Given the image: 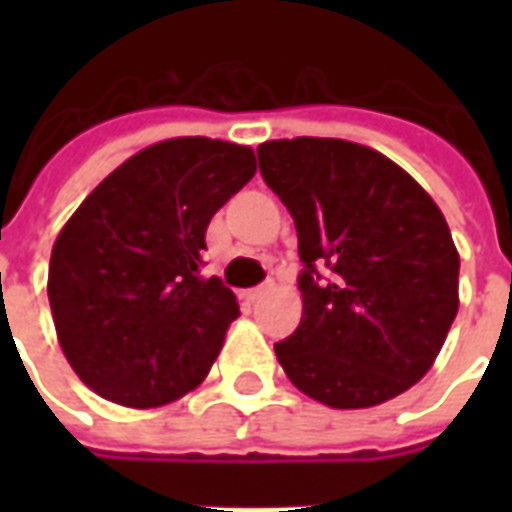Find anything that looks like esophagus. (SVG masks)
I'll return each instance as SVG.
<instances>
[{
    "instance_id": "esophagus-1",
    "label": "esophagus",
    "mask_w": 512,
    "mask_h": 512,
    "mask_svg": "<svg viewBox=\"0 0 512 512\" xmlns=\"http://www.w3.org/2000/svg\"><path fill=\"white\" fill-rule=\"evenodd\" d=\"M271 288H274V282H266V285H257V288L246 290V301H260Z\"/></svg>"
}]
</instances>
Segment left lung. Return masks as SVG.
I'll return each instance as SVG.
<instances>
[{
  "label": "left lung",
  "mask_w": 512,
  "mask_h": 512,
  "mask_svg": "<svg viewBox=\"0 0 512 512\" xmlns=\"http://www.w3.org/2000/svg\"><path fill=\"white\" fill-rule=\"evenodd\" d=\"M299 233L304 315L274 345L296 389L370 408L436 362L458 312V249L439 205L378 150L296 136L257 147Z\"/></svg>",
  "instance_id": "8db88e82"
}]
</instances>
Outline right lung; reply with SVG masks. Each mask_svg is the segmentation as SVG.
<instances>
[{"mask_svg": "<svg viewBox=\"0 0 512 512\" xmlns=\"http://www.w3.org/2000/svg\"><path fill=\"white\" fill-rule=\"evenodd\" d=\"M255 169L252 147L167 139L123 161L62 227L51 315L62 354L93 392L156 408L208 376L238 301L219 277H200L205 230Z\"/></svg>", "mask_w": 512, "mask_h": 512, "instance_id": "obj_1", "label": "right lung"}]
</instances>
